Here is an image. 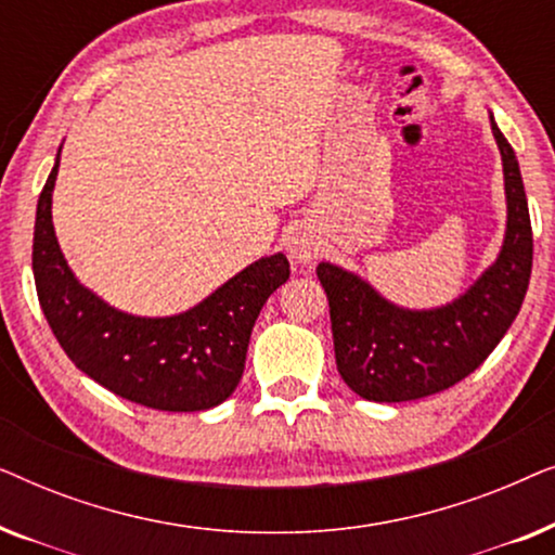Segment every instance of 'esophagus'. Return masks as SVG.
<instances>
[{
  "mask_svg": "<svg viewBox=\"0 0 555 555\" xmlns=\"http://www.w3.org/2000/svg\"><path fill=\"white\" fill-rule=\"evenodd\" d=\"M287 253L295 262H310L318 255V242L310 232L295 230L291 237H287Z\"/></svg>",
  "mask_w": 555,
  "mask_h": 555,
  "instance_id": "1",
  "label": "esophagus"
}]
</instances>
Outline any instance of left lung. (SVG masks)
<instances>
[{
  "mask_svg": "<svg viewBox=\"0 0 555 555\" xmlns=\"http://www.w3.org/2000/svg\"><path fill=\"white\" fill-rule=\"evenodd\" d=\"M503 156L507 224L498 260L465 295L431 310L399 308L338 264L315 268L331 308L336 366L369 401H414L473 374L511 328L533 268V230L515 151L490 116Z\"/></svg>",
  "mask_w": 555,
  "mask_h": 555,
  "instance_id": "obj_1",
  "label": "left lung"
}]
</instances>
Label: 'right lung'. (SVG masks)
I'll use <instances>...</instances> for the list:
<instances>
[{
    "label": "right lung",
    "instance_id": "add662e5",
    "mask_svg": "<svg viewBox=\"0 0 555 555\" xmlns=\"http://www.w3.org/2000/svg\"><path fill=\"white\" fill-rule=\"evenodd\" d=\"M57 162L35 217L33 272L42 313L75 366L105 389L158 412H204L237 389L253 325L291 278L283 253L262 257L199 306L169 318L116 310L78 283L52 227Z\"/></svg>",
    "mask_w": 555,
    "mask_h": 555
}]
</instances>
